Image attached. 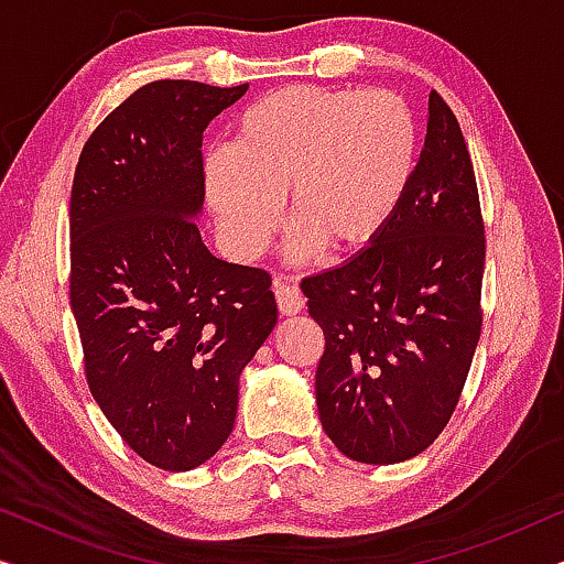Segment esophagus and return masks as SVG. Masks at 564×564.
Returning a JSON list of instances; mask_svg holds the SVG:
<instances>
[{
    "mask_svg": "<svg viewBox=\"0 0 564 564\" xmlns=\"http://www.w3.org/2000/svg\"><path fill=\"white\" fill-rule=\"evenodd\" d=\"M272 290H274L276 307H280L282 315H297L305 307L303 292H300V288H295V284H288L276 276V280L272 282Z\"/></svg>",
    "mask_w": 564,
    "mask_h": 564,
    "instance_id": "34e87169",
    "label": "esophagus"
}]
</instances>
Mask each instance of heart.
<instances>
[{
    "instance_id": "heart-1",
    "label": "heart",
    "mask_w": 564,
    "mask_h": 564,
    "mask_svg": "<svg viewBox=\"0 0 564 564\" xmlns=\"http://www.w3.org/2000/svg\"><path fill=\"white\" fill-rule=\"evenodd\" d=\"M415 156L419 130L403 97L292 84L241 112L228 156L207 159L205 195L238 259L267 249L284 199L292 259L321 249L357 257L395 218Z\"/></svg>"
}]
</instances>
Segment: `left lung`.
Segmentation results:
<instances>
[{
    "instance_id": "8db88e82",
    "label": "left lung",
    "mask_w": 564,
    "mask_h": 564,
    "mask_svg": "<svg viewBox=\"0 0 564 564\" xmlns=\"http://www.w3.org/2000/svg\"><path fill=\"white\" fill-rule=\"evenodd\" d=\"M485 228L454 112L429 95L426 141L395 218L367 251L303 280L326 351L315 403L330 442L365 465L434 444L480 338Z\"/></svg>"
}]
</instances>
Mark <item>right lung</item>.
<instances>
[{
    "label": "right lung",
    "instance_id": "right-lung-1",
    "mask_svg": "<svg viewBox=\"0 0 564 564\" xmlns=\"http://www.w3.org/2000/svg\"><path fill=\"white\" fill-rule=\"evenodd\" d=\"M249 89L161 79L89 135L72 187V311L97 405L130 449L169 473L226 444L238 377L276 326L264 269L199 236L203 133Z\"/></svg>",
    "mask_w": 564,
    "mask_h": 564
}]
</instances>
